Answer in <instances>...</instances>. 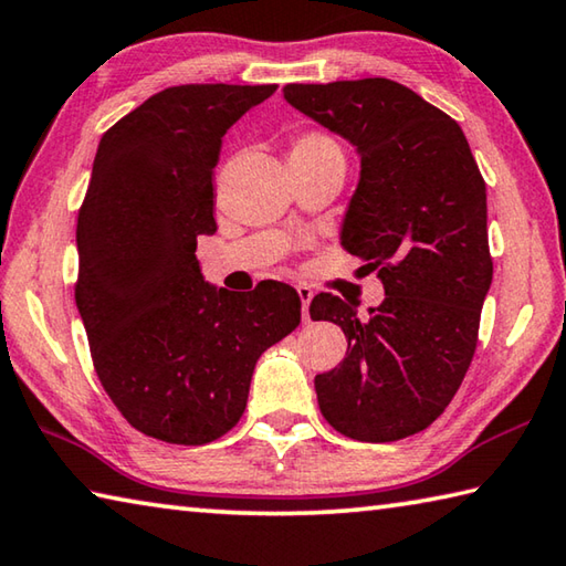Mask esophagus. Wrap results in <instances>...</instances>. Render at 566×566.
Masks as SVG:
<instances>
[{
  "label": "esophagus",
  "instance_id": "34e87169",
  "mask_svg": "<svg viewBox=\"0 0 566 566\" xmlns=\"http://www.w3.org/2000/svg\"><path fill=\"white\" fill-rule=\"evenodd\" d=\"M296 294H300V300H302V316H304V322H310V304H312L314 292H312L306 284H300V286H296Z\"/></svg>",
  "mask_w": 566,
  "mask_h": 566
}]
</instances>
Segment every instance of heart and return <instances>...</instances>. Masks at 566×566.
Here are the masks:
<instances>
[{"instance_id":"heart-1","label":"heart","mask_w":566,"mask_h":566,"mask_svg":"<svg viewBox=\"0 0 566 566\" xmlns=\"http://www.w3.org/2000/svg\"><path fill=\"white\" fill-rule=\"evenodd\" d=\"M322 158H344L338 143L332 136H326V133L306 130L292 140L290 160H322Z\"/></svg>"}]
</instances>
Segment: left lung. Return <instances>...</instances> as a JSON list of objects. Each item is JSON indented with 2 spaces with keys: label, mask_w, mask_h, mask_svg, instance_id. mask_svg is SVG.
<instances>
[{
  "label": "left lung",
  "mask_w": 566,
  "mask_h": 566,
  "mask_svg": "<svg viewBox=\"0 0 566 566\" xmlns=\"http://www.w3.org/2000/svg\"><path fill=\"white\" fill-rule=\"evenodd\" d=\"M286 104L346 138L361 178L342 248L378 272L386 300L316 294L314 322L346 334V358L314 378L328 426L361 443L428 428L453 400L492 284L488 192L458 123L390 78L286 84Z\"/></svg>",
  "instance_id": "8db88e82"
}]
</instances>
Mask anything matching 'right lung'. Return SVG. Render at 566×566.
Returning a JSON list of instances; mask_svg holds the SVG:
<instances>
[{"mask_svg": "<svg viewBox=\"0 0 566 566\" xmlns=\"http://www.w3.org/2000/svg\"><path fill=\"white\" fill-rule=\"evenodd\" d=\"M276 84L172 86L98 143L76 224V306L106 394L128 423L176 446L238 426L254 364L302 322L290 284L252 292L205 282L212 176L224 133Z\"/></svg>", "mask_w": 566, "mask_h": 566, "instance_id": "right-lung-1", "label": "right lung"}]
</instances>
